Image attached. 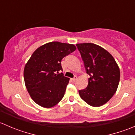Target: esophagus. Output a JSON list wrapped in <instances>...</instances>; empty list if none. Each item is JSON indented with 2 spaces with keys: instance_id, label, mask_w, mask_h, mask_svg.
Masks as SVG:
<instances>
[{
  "instance_id": "obj_1",
  "label": "esophagus",
  "mask_w": 135,
  "mask_h": 135,
  "mask_svg": "<svg viewBox=\"0 0 135 135\" xmlns=\"http://www.w3.org/2000/svg\"><path fill=\"white\" fill-rule=\"evenodd\" d=\"M77 78H77V76H74V77L73 78H72L71 80H72V81H75L76 80H77Z\"/></svg>"
}]
</instances>
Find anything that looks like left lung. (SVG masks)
<instances>
[{
    "mask_svg": "<svg viewBox=\"0 0 135 135\" xmlns=\"http://www.w3.org/2000/svg\"><path fill=\"white\" fill-rule=\"evenodd\" d=\"M81 54L87 74L89 75L86 88L79 90L85 103L100 107L111 99L118 89L120 71L109 52L92 43L76 44Z\"/></svg>",
    "mask_w": 135,
    "mask_h": 135,
    "instance_id": "1",
    "label": "left lung"
}]
</instances>
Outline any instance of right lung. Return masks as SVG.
<instances>
[{
  "instance_id": "add662e5",
  "label": "right lung",
  "mask_w": 135,
  "mask_h": 135,
  "mask_svg": "<svg viewBox=\"0 0 135 135\" xmlns=\"http://www.w3.org/2000/svg\"><path fill=\"white\" fill-rule=\"evenodd\" d=\"M74 45L51 42L36 49L25 65L24 80L32 100L51 108L62 99L70 79L62 73L61 60L76 50Z\"/></svg>"
}]
</instances>
